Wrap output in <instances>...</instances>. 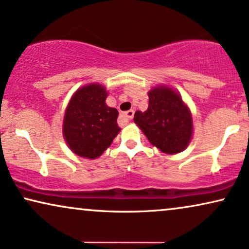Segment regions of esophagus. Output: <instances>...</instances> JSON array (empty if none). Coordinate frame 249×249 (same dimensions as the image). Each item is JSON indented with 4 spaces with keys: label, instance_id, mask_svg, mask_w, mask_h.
I'll use <instances>...</instances> for the list:
<instances>
[{
    "label": "esophagus",
    "instance_id": "obj_1",
    "mask_svg": "<svg viewBox=\"0 0 249 249\" xmlns=\"http://www.w3.org/2000/svg\"><path fill=\"white\" fill-rule=\"evenodd\" d=\"M121 118L124 119V120L125 122H129V121L131 120L132 118H134V111H132V109H129V111L122 113Z\"/></svg>",
    "mask_w": 249,
    "mask_h": 249
}]
</instances>
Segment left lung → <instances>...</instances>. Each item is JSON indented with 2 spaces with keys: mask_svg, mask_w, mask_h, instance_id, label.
<instances>
[{
  "mask_svg": "<svg viewBox=\"0 0 249 249\" xmlns=\"http://www.w3.org/2000/svg\"><path fill=\"white\" fill-rule=\"evenodd\" d=\"M148 107L135 113L134 121L150 143L164 153L174 154L188 146L192 136V117L182 98L167 87L148 92Z\"/></svg>",
  "mask_w": 249,
  "mask_h": 249,
  "instance_id": "8db88e82",
  "label": "left lung"
}]
</instances>
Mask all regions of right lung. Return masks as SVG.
<instances>
[{
    "instance_id": "obj_1",
    "label": "right lung",
    "mask_w": 249,
    "mask_h": 249,
    "mask_svg": "<svg viewBox=\"0 0 249 249\" xmlns=\"http://www.w3.org/2000/svg\"><path fill=\"white\" fill-rule=\"evenodd\" d=\"M104 87L90 85L72 97L64 118V136L71 150L80 157L95 159L112 144L120 131L117 108L105 104Z\"/></svg>"
}]
</instances>
